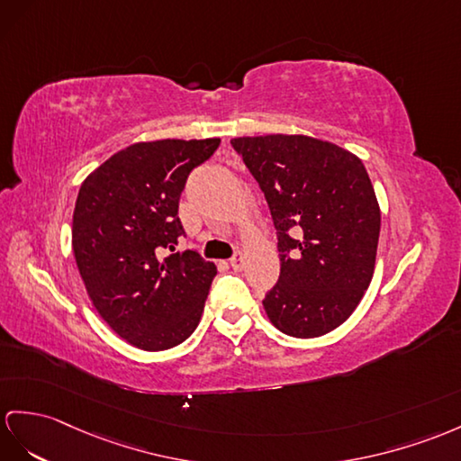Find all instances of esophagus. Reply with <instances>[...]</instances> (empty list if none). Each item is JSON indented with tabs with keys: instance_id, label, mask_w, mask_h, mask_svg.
I'll return each mask as SVG.
<instances>
[{
	"instance_id": "34e87169",
	"label": "esophagus",
	"mask_w": 461,
	"mask_h": 461,
	"mask_svg": "<svg viewBox=\"0 0 461 461\" xmlns=\"http://www.w3.org/2000/svg\"><path fill=\"white\" fill-rule=\"evenodd\" d=\"M229 264L232 266V269H237V272H239V269L244 267V256H242L240 252H237V254H234V256L230 258Z\"/></svg>"
}]
</instances>
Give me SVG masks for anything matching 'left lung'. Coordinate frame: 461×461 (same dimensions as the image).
<instances>
[{"label": "left lung", "mask_w": 461, "mask_h": 461, "mask_svg": "<svg viewBox=\"0 0 461 461\" xmlns=\"http://www.w3.org/2000/svg\"><path fill=\"white\" fill-rule=\"evenodd\" d=\"M272 212L282 269L264 297L277 330L322 336L352 315L374 276L381 212L362 160L303 134L230 140Z\"/></svg>", "instance_id": "left-lung-1"}]
</instances>
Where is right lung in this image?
Segmentation results:
<instances>
[{
    "label": "right lung",
    "mask_w": 461,
    "mask_h": 461,
    "mask_svg": "<svg viewBox=\"0 0 461 461\" xmlns=\"http://www.w3.org/2000/svg\"><path fill=\"white\" fill-rule=\"evenodd\" d=\"M219 139L127 146L86 177L76 199L72 249L95 311L122 340L160 352L199 324L217 267L185 237L179 197ZM168 256L166 257L165 254Z\"/></svg>",
    "instance_id": "1"
}]
</instances>
